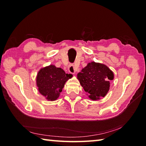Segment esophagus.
Masks as SVG:
<instances>
[{"label": "esophagus", "mask_w": 146, "mask_h": 146, "mask_svg": "<svg viewBox=\"0 0 146 146\" xmlns=\"http://www.w3.org/2000/svg\"><path fill=\"white\" fill-rule=\"evenodd\" d=\"M68 71H69V72L72 73V74H75L76 72V69L75 68V66H74V65L71 64L69 65V66H68Z\"/></svg>", "instance_id": "obj_1"}]
</instances>
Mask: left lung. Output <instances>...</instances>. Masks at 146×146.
<instances>
[{
    "label": "left lung",
    "mask_w": 146,
    "mask_h": 146,
    "mask_svg": "<svg viewBox=\"0 0 146 146\" xmlns=\"http://www.w3.org/2000/svg\"><path fill=\"white\" fill-rule=\"evenodd\" d=\"M80 85L93 100L104 97L110 88L113 73L105 64L92 62L77 75Z\"/></svg>",
    "instance_id": "8db88e82"
}]
</instances>
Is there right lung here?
<instances>
[{
    "mask_svg": "<svg viewBox=\"0 0 146 146\" xmlns=\"http://www.w3.org/2000/svg\"><path fill=\"white\" fill-rule=\"evenodd\" d=\"M72 76L71 74L65 73L63 70L54 65L42 68L36 78L39 92L48 100H56L62 92L65 82Z\"/></svg>",
    "mask_w": 146,
    "mask_h": 146,
    "instance_id": "right-lung-1",
    "label": "right lung"
}]
</instances>
